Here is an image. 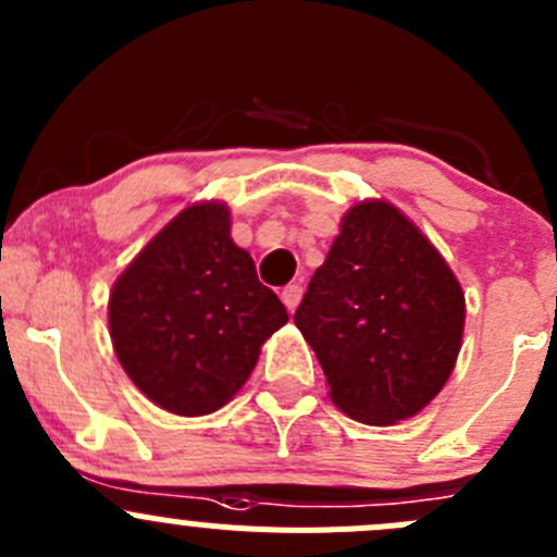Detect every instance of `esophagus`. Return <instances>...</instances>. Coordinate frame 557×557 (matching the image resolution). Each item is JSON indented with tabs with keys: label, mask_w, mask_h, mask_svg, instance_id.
Listing matches in <instances>:
<instances>
[{
	"label": "esophagus",
	"mask_w": 557,
	"mask_h": 557,
	"mask_svg": "<svg viewBox=\"0 0 557 557\" xmlns=\"http://www.w3.org/2000/svg\"><path fill=\"white\" fill-rule=\"evenodd\" d=\"M280 299H283V305L288 307V312H294L296 307H299V301H301V285H285L283 288V294H280Z\"/></svg>",
	"instance_id": "1"
}]
</instances>
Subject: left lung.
Returning <instances> with one entry per match:
<instances>
[{
  "mask_svg": "<svg viewBox=\"0 0 557 557\" xmlns=\"http://www.w3.org/2000/svg\"><path fill=\"white\" fill-rule=\"evenodd\" d=\"M352 420L393 425L429 407L460 352L466 299L431 239L385 199L356 201L294 314Z\"/></svg>",
  "mask_w": 557,
  "mask_h": 557,
  "instance_id": "1",
  "label": "left lung"
}]
</instances>
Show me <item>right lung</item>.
I'll return each instance as SVG.
<instances>
[{"label":"right lung","instance_id":"right-lung-1","mask_svg":"<svg viewBox=\"0 0 557 557\" xmlns=\"http://www.w3.org/2000/svg\"><path fill=\"white\" fill-rule=\"evenodd\" d=\"M123 372L172 414L199 418L232 401L261 345L288 323L232 239L226 201H194L134 256L107 301Z\"/></svg>","mask_w":557,"mask_h":557}]
</instances>
